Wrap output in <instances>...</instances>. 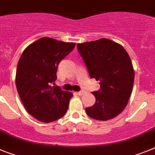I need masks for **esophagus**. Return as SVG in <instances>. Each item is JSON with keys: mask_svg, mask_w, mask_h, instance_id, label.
I'll return each mask as SVG.
<instances>
[{"mask_svg": "<svg viewBox=\"0 0 155 155\" xmlns=\"http://www.w3.org/2000/svg\"><path fill=\"white\" fill-rule=\"evenodd\" d=\"M84 93H85V91H80L77 92V94L78 95H83Z\"/></svg>", "mask_w": 155, "mask_h": 155, "instance_id": "1", "label": "esophagus"}]
</instances>
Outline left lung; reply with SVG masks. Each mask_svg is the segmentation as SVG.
<instances>
[{
	"instance_id": "left-lung-1",
	"label": "left lung",
	"mask_w": 155,
	"mask_h": 155,
	"mask_svg": "<svg viewBox=\"0 0 155 155\" xmlns=\"http://www.w3.org/2000/svg\"><path fill=\"white\" fill-rule=\"evenodd\" d=\"M91 78L99 81L100 89L92 92L95 103L86 108L90 117L108 120L126 107L133 87V66L121 45L107 38L77 45Z\"/></svg>"
}]
</instances>
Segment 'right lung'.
<instances>
[{
    "mask_svg": "<svg viewBox=\"0 0 155 155\" xmlns=\"http://www.w3.org/2000/svg\"><path fill=\"white\" fill-rule=\"evenodd\" d=\"M75 46L74 42L43 37L28 45L19 58L15 84L27 111L39 121H55L68 108L72 94L53 86L58 64Z\"/></svg>",
    "mask_w": 155,
    "mask_h": 155,
    "instance_id": "right-lung-1",
    "label": "right lung"
}]
</instances>
